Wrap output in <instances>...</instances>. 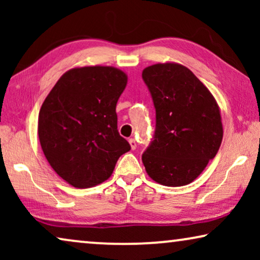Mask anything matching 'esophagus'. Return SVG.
<instances>
[{
    "label": "esophagus",
    "instance_id": "1",
    "mask_svg": "<svg viewBox=\"0 0 260 260\" xmlns=\"http://www.w3.org/2000/svg\"><path fill=\"white\" fill-rule=\"evenodd\" d=\"M129 143H130V147H131V149H133V150H135V149L137 148V142H136V140H135V138H130Z\"/></svg>",
    "mask_w": 260,
    "mask_h": 260
}]
</instances>
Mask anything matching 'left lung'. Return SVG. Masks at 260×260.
Listing matches in <instances>:
<instances>
[{
    "label": "left lung",
    "mask_w": 260,
    "mask_h": 260,
    "mask_svg": "<svg viewBox=\"0 0 260 260\" xmlns=\"http://www.w3.org/2000/svg\"><path fill=\"white\" fill-rule=\"evenodd\" d=\"M142 78L156 112L154 137L142 155L145 170L165 186L190 183L221 144L218 104L194 73L179 63L149 66Z\"/></svg>",
    "instance_id": "obj_1"
}]
</instances>
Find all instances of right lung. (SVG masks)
<instances>
[{"label": "right lung", "mask_w": 260, "mask_h": 260, "mask_svg": "<svg viewBox=\"0 0 260 260\" xmlns=\"http://www.w3.org/2000/svg\"><path fill=\"white\" fill-rule=\"evenodd\" d=\"M126 74L109 66L66 72L39 112L42 151L58 175L78 188L108 180L118 158L131 149L117 129L116 105Z\"/></svg>", "instance_id": "1"}]
</instances>
